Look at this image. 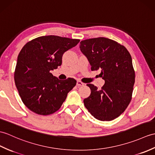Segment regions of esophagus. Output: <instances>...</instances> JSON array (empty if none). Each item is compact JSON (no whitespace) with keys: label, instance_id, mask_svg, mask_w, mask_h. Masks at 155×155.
Segmentation results:
<instances>
[{"label":"esophagus","instance_id":"esophagus-1","mask_svg":"<svg viewBox=\"0 0 155 155\" xmlns=\"http://www.w3.org/2000/svg\"><path fill=\"white\" fill-rule=\"evenodd\" d=\"M77 86H83L84 85V84L83 83V82H82L81 81H78L77 82Z\"/></svg>","mask_w":155,"mask_h":155}]
</instances>
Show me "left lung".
I'll use <instances>...</instances> for the list:
<instances>
[{
    "instance_id": "left-lung-1",
    "label": "left lung",
    "mask_w": 155,
    "mask_h": 155,
    "mask_svg": "<svg viewBox=\"0 0 155 155\" xmlns=\"http://www.w3.org/2000/svg\"><path fill=\"white\" fill-rule=\"evenodd\" d=\"M82 53L87 57L92 71L100 69L105 84L100 90L88 84L91 94L84 100L86 108L100 121H111L126 110L132 98L135 73L128 50L106 38L81 42Z\"/></svg>"
}]
</instances>
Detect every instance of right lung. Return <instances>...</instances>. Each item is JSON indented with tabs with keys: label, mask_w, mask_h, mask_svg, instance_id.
<instances>
[{
	"label": "right lung",
	"mask_w": 155,
	"mask_h": 155,
	"mask_svg": "<svg viewBox=\"0 0 155 155\" xmlns=\"http://www.w3.org/2000/svg\"><path fill=\"white\" fill-rule=\"evenodd\" d=\"M79 41L45 35L32 39L21 49L14 77L21 101L29 110L41 116L59 110L77 81L59 80L50 71L61 65L63 53Z\"/></svg>",
	"instance_id": "right-lung-1"
}]
</instances>
